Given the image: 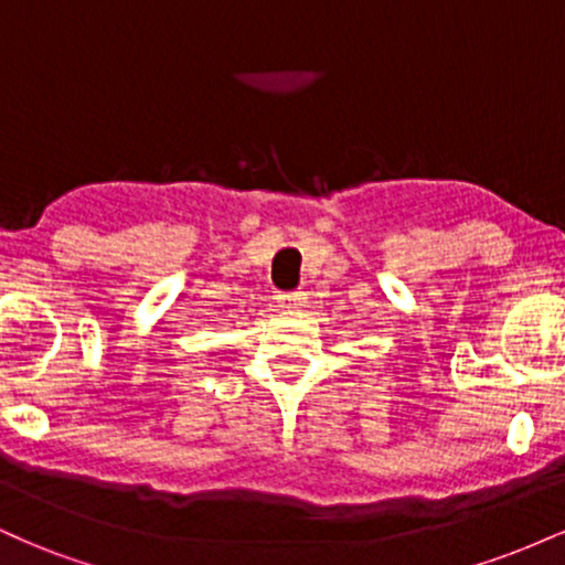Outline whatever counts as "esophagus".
<instances>
[{"instance_id": "1", "label": "esophagus", "mask_w": 565, "mask_h": 565, "mask_svg": "<svg viewBox=\"0 0 565 565\" xmlns=\"http://www.w3.org/2000/svg\"><path fill=\"white\" fill-rule=\"evenodd\" d=\"M281 300L287 302L289 308H297V305H302V302H305V295H302V291H291V295H284Z\"/></svg>"}]
</instances>
